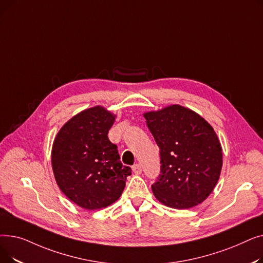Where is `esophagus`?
<instances>
[{"label":"esophagus","instance_id":"34e87169","mask_svg":"<svg viewBox=\"0 0 263 263\" xmlns=\"http://www.w3.org/2000/svg\"><path fill=\"white\" fill-rule=\"evenodd\" d=\"M132 171H133L134 174L140 175V174L142 173V166H141V164H134L133 166H132Z\"/></svg>","mask_w":263,"mask_h":263}]
</instances>
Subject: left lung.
<instances>
[{
	"label": "left lung",
	"mask_w": 263,
	"mask_h": 263,
	"mask_svg": "<svg viewBox=\"0 0 263 263\" xmlns=\"http://www.w3.org/2000/svg\"><path fill=\"white\" fill-rule=\"evenodd\" d=\"M160 148L161 175L154 195L174 209H190L206 199L222 171L218 137L200 115L174 104L144 114Z\"/></svg>",
	"instance_id": "1"
}]
</instances>
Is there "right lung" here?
I'll return each mask as SVG.
<instances>
[{"instance_id": "1", "label": "right lung", "mask_w": 263, "mask_h": 263, "mask_svg": "<svg viewBox=\"0 0 263 263\" xmlns=\"http://www.w3.org/2000/svg\"><path fill=\"white\" fill-rule=\"evenodd\" d=\"M115 115L97 105L68 120L53 142L51 161L55 180L64 194L87 210L115 202L131 168L120 162L117 146L107 133Z\"/></svg>"}]
</instances>
